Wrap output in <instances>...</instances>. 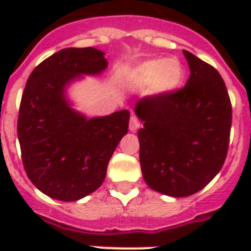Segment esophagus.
Segmentation results:
<instances>
[{"mask_svg":"<svg viewBox=\"0 0 251 251\" xmlns=\"http://www.w3.org/2000/svg\"><path fill=\"white\" fill-rule=\"evenodd\" d=\"M139 125H141V122H139V118L137 117V116H131L130 117V124H129V129L130 131H135V130L139 127Z\"/></svg>","mask_w":251,"mask_h":251,"instance_id":"esophagus-1","label":"esophagus"}]
</instances>
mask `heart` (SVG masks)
I'll list each match as a JSON object with an SVG mask.
<instances>
[{
  "label": "heart",
  "instance_id": "obj_1",
  "mask_svg": "<svg viewBox=\"0 0 251 251\" xmlns=\"http://www.w3.org/2000/svg\"><path fill=\"white\" fill-rule=\"evenodd\" d=\"M183 75L185 70L178 60L157 58L138 65L130 72L129 80L138 87L151 83L150 88L153 94H168L181 86Z\"/></svg>",
  "mask_w": 251,
  "mask_h": 251
}]
</instances>
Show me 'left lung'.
<instances>
[{
    "label": "left lung",
    "mask_w": 251,
    "mask_h": 251,
    "mask_svg": "<svg viewBox=\"0 0 251 251\" xmlns=\"http://www.w3.org/2000/svg\"><path fill=\"white\" fill-rule=\"evenodd\" d=\"M190 76L181 88L146 96L135 113L142 175L151 189L171 197L202 190L226 161L232 104L214 66L183 50Z\"/></svg>",
    "instance_id": "8db88e82"
}]
</instances>
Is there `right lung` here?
Wrapping results in <instances>:
<instances>
[{
	"mask_svg": "<svg viewBox=\"0 0 251 251\" xmlns=\"http://www.w3.org/2000/svg\"><path fill=\"white\" fill-rule=\"evenodd\" d=\"M105 68L101 50L66 48L37 65L25 83L17 125L22 161L31 182L50 198L73 202L94 193L127 133V110L87 120L64 96L70 80Z\"/></svg>",
	"mask_w": 251,
	"mask_h": 251,
	"instance_id": "add662e5",
	"label": "right lung"
}]
</instances>
